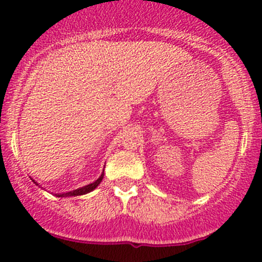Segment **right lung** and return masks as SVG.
<instances>
[{
    "instance_id": "obj_1",
    "label": "right lung",
    "mask_w": 262,
    "mask_h": 262,
    "mask_svg": "<svg viewBox=\"0 0 262 262\" xmlns=\"http://www.w3.org/2000/svg\"><path fill=\"white\" fill-rule=\"evenodd\" d=\"M102 179H104V171H102L101 176H100V178L97 179L96 181L92 182V184H89V185H86V186L80 187V189H76V190H73V191H70V192H63V194H55V196H58V198H67V196H77V195L87 194V192H90V191H92V190H94V189H96V187L99 186L100 182L102 181ZM33 181H34V184H36L35 180H33ZM36 185H39V184H36Z\"/></svg>"
}]
</instances>
